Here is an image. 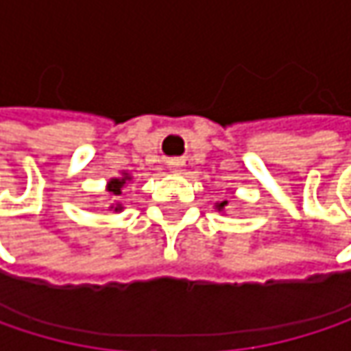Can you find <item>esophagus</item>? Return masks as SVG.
<instances>
[{"instance_id":"34e87169","label":"esophagus","mask_w":351,"mask_h":351,"mask_svg":"<svg viewBox=\"0 0 351 351\" xmlns=\"http://www.w3.org/2000/svg\"><path fill=\"white\" fill-rule=\"evenodd\" d=\"M171 171H173L175 175H182V162H180V160H173V162H171Z\"/></svg>"}]
</instances>
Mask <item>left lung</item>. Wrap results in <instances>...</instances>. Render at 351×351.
<instances>
[{
    "mask_svg": "<svg viewBox=\"0 0 351 351\" xmlns=\"http://www.w3.org/2000/svg\"><path fill=\"white\" fill-rule=\"evenodd\" d=\"M226 205H228V201H221V203H217L215 207H217V211H223V209H226Z\"/></svg>",
    "mask_w": 351,
    "mask_h": 351,
    "instance_id": "left-lung-1",
    "label": "left lung"
}]
</instances>
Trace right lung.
<instances>
[{"instance_id": "obj_1", "label": "right lung", "mask_w": 351, "mask_h": 351, "mask_svg": "<svg viewBox=\"0 0 351 351\" xmlns=\"http://www.w3.org/2000/svg\"><path fill=\"white\" fill-rule=\"evenodd\" d=\"M125 180H130V176L128 175H123L121 178H111V180L107 182V191H109L111 195H121V189H123ZM115 211H121V205H117Z\"/></svg>"}]
</instances>
